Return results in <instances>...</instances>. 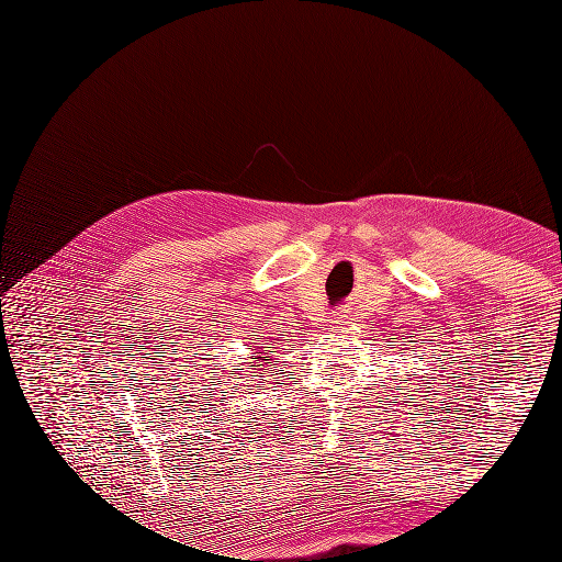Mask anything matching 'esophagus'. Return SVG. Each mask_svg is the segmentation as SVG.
Segmentation results:
<instances>
[{"instance_id": "obj_1", "label": "esophagus", "mask_w": 562, "mask_h": 562, "mask_svg": "<svg viewBox=\"0 0 562 562\" xmlns=\"http://www.w3.org/2000/svg\"><path fill=\"white\" fill-rule=\"evenodd\" d=\"M333 321L337 323V326H347V323L351 321V314L347 310H339L333 314Z\"/></svg>"}]
</instances>
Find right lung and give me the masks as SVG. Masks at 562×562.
Wrapping results in <instances>:
<instances>
[{
	"mask_svg": "<svg viewBox=\"0 0 562 562\" xmlns=\"http://www.w3.org/2000/svg\"><path fill=\"white\" fill-rule=\"evenodd\" d=\"M255 353H258V363H252L250 370H262V368H258V366H265L262 361H271V356H267V347H260ZM239 370H244V368H239ZM262 372H265V370H262ZM262 372H260V375H262ZM250 378H252V375H250Z\"/></svg>",
	"mask_w": 562,
	"mask_h": 562,
	"instance_id": "add662e5",
	"label": "right lung"
}]
</instances>
